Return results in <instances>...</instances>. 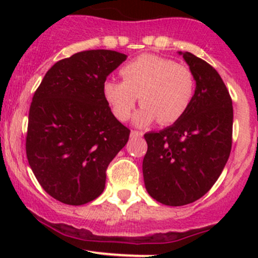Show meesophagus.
Here are the masks:
<instances>
[{
	"label": "esophagus",
	"instance_id": "1",
	"mask_svg": "<svg viewBox=\"0 0 258 258\" xmlns=\"http://www.w3.org/2000/svg\"><path fill=\"white\" fill-rule=\"evenodd\" d=\"M144 136V134L140 131H136V130H132L131 131V139H139V137Z\"/></svg>",
	"mask_w": 258,
	"mask_h": 258
}]
</instances>
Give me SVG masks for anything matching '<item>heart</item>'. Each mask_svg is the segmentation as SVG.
I'll return each instance as SVG.
<instances>
[{
    "instance_id": "heart-1",
    "label": "heart",
    "mask_w": 258,
    "mask_h": 258,
    "mask_svg": "<svg viewBox=\"0 0 258 258\" xmlns=\"http://www.w3.org/2000/svg\"><path fill=\"white\" fill-rule=\"evenodd\" d=\"M119 74L123 81L106 80L102 93L113 116L122 122L132 116L140 96L142 107L135 118L139 126L156 119L172 124L187 113L196 95L194 71L167 57L141 54L123 64Z\"/></svg>"
}]
</instances>
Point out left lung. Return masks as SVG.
I'll return each instance as SVG.
<instances>
[{
    "mask_svg": "<svg viewBox=\"0 0 258 258\" xmlns=\"http://www.w3.org/2000/svg\"><path fill=\"white\" fill-rule=\"evenodd\" d=\"M182 54L196 77L194 102L172 126L145 135L146 189L167 206L192 204L206 195L232 147L233 108L225 82L206 61L191 52Z\"/></svg>",
    "mask_w": 258,
    "mask_h": 258,
    "instance_id": "obj_1",
    "label": "left lung"
}]
</instances>
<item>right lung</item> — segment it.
Returning a JSON list of instances; mask_svg holds the SVG:
<instances>
[{
	"label": "right lung",
	"mask_w": 258,
	"mask_h": 258,
	"mask_svg": "<svg viewBox=\"0 0 258 258\" xmlns=\"http://www.w3.org/2000/svg\"><path fill=\"white\" fill-rule=\"evenodd\" d=\"M126 54L90 49L59 59L36 90L28 113L26 155L43 189L80 206L105 189L106 171L130 128L106 102L102 85Z\"/></svg>",
	"instance_id": "right-lung-1"
}]
</instances>
